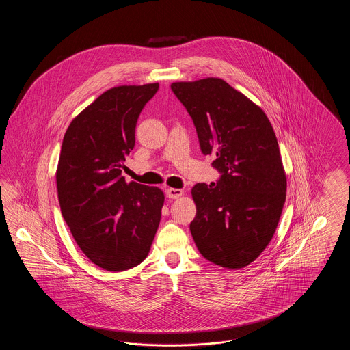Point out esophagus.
Here are the masks:
<instances>
[{"label": "esophagus", "instance_id": "1", "mask_svg": "<svg viewBox=\"0 0 350 350\" xmlns=\"http://www.w3.org/2000/svg\"><path fill=\"white\" fill-rule=\"evenodd\" d=\"M183 189H174V187H167V197L170 200H177V198L183 197Z\"/></svg>", "mask_w": 350, "mask_h": 350}]
</instances>
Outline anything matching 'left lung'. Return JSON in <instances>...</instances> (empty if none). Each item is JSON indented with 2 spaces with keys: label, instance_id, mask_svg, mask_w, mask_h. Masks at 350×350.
Returning <instances> with one entry per match:
<instances>
[{
  "label": "left lung",
  "instance_id": "left-lung-1",
  "mask_svg": "<svg viewBox=\"0 0 350 350\" xmlns=\"http://www.w3.org/2000/svg\"><path fill=\"white\" fill-rule=\"evenodd\" d=\"M194 122L203 154L221 176L197 183V215L190 232L200 254L215 265L240 269L267 248L286 200L278 142L264 110L217 77L170 85Z\"/></svg>",
  "mask_w": 350,
  "mask_h": 350
}]
</instances>
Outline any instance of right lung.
I'll return each mask as SVG.
<instances>
[{
	"label": "right lung",
	"mask_w": 350,
	"mask_h": 350,
	"mask_svg": "<svg viewBox=\"0 0 350 350\" xmlns=\"http://www.w3.org/2000/svg\"><path fill=\"white\" fill-rule=\"evenodd\" d=\"M157 90V83L106 90L63 139L56 170L62 214L83 254L109 271L144 261L160 224L163 190L122 176L137 118Z\"/></svg>",
	"instance_id": "right-lung-1"
}]
</instances>
